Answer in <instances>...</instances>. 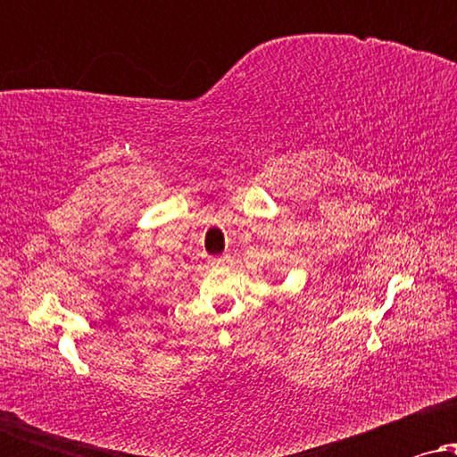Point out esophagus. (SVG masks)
<instances>
[{"mask_svg":"<svg viewBox=\"0 0 457 457\" xmlns=\"http://www.w3.org/2000/svg\"><path fill=\"white\" fill-rule=\"evenodd\" d=\"M212 264H214V266H227V264H230V255L224 253V255H220V258H214V260H212Z\"/></svg>","mask_w":457,"mask_h":457,"instance_id":"esophagus-1","label":"esophagus"}]
</instances>
